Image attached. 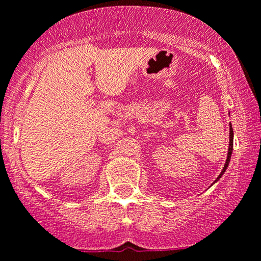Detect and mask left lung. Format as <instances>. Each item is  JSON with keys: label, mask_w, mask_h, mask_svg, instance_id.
I'll return each instance as SVG.
<instances>
[{"label": "left lung", "mask_w": 261, "mask_h": 261, "mask_svg": "<svg viewBox=\"0 0 261 261\" xmlns=\"http://www.w3.org/2000/svg\"><path fill=\"white\" fill-rule=\"evenodd\" d=\"M232 141H234V133H232V127H231V123L229 124V147H228V154H227V160H225V163H224V167L223 169H222L221 174L217 176V179L215 180L214 182L218 181V180L221 179V176L224 174V172L227 171L228 166H229V162H230V158H231V152H232Z\"/></svg>", "instance_id": "8db88e82"}]
</instances>
